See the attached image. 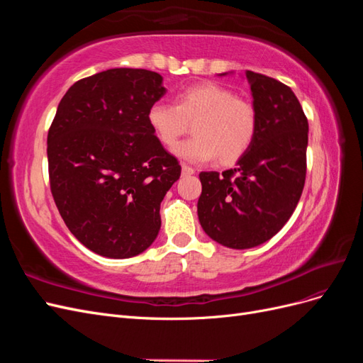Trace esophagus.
Here are the masks:
<instances>
[{
  "instance_id": "obj_1",
  "label": "esophagus",
  "mask_w": 363,
  "mask_h": 363,
  "mask_svg": "<svg viewBox=\"0 0 363 363\" xmlns=\"http://www.w3.org/2000/svg\"><path fill=\"white\" fill-rule=\"evenodd\" d=\"M192 174H195V169L192 168V167H189V164H182V175H192Z\"/></svg>"
}]
</instances>
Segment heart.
<instances>
[{
	"mask_svg": "<svg viewBox=\"0 0 363 363\" xmlns=\"http://www.w3.org/2000/svg\"><path fill=\"white\" fill-rule=\"evenodd\" d=\"M148 124L160 144L174 148L192 124L194 138L175 148V155L194 163L219 159L233 163L256 138V108L228 87L200 83L182 91L175 106L156 101L148 108Z\"/></svg>",
	"mask_w": 363,
	"mask_h": 363,
	"instance_id": "1",
	"label": "heart"
}]
</instances>
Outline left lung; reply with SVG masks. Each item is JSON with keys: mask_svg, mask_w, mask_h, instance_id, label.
<instances>
[{"mask_svg": "<svg viewBox=\"0 0 363 363\" xmlns=\"http://www.w3.org/2000/svg\"><path fill=\"white\" fill-rule=\"evenodd\" d=\"M245 75L257 115L256 138L233 169L200 174L196 204L206 235L235 250L267 242L288 223L304 188L309 133L289 86L252 71Z\"/></svg>", "mask_w": 363, "mask_h": 363, "instance_id": "1", "label": "left lung"}]
</instances>
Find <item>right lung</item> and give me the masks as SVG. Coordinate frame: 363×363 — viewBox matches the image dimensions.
Returning a JSON list of instances; mask_svg holds the SVG:
<instances>
[{"label":"right lung","mask_w":363,"mask_h":363,"mask_svg":"<svg viewBox=\"0 0 363 363\" xmlns=\"http://www.w3.org/2000/svg\"><path fill=\"white\" fill-rule=\"evenodd\" d=\"M162 75L115 68L74 83L48 131L54 203L69 232L96 255L128 259L159 235L160 203L182 167L148 124L167 92Z\"/></svg>","instance_id":"right-lung-1"}]
</instances>
